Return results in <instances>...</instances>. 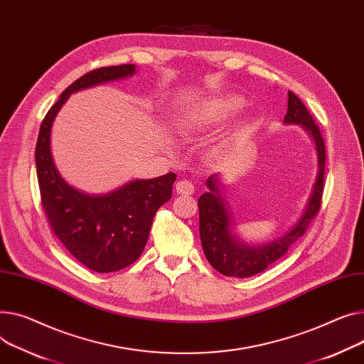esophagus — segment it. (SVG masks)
I'll return each instance as SVG.
<instances>
[{
    "mask_svg": "<svg viewBox=\"0 0 364 364\" xmlns=\"http://www.w3.org/2000/svg\"><path fill=\"white\" fill-rule=\"evenodd\" d=\"M176 191L178 195H193V193H195V186L188 180H181L176 184Z\"/></svg>",
    "mask_w": 364,
    "mask_h": 364,
    "instance_id": "esophagus-1",
    "label": "esophagus"
}]
</instances>
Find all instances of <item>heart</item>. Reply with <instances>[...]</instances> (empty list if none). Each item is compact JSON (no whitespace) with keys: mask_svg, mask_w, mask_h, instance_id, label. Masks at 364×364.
Listing matches in <instances>:
<instances>
[{"mask_svg":"<svg viewBox=\"0 0 364 364\" xmlns=\"http://www.w3.org/2000/svg\"><path fill=\"white\" fill-rule=\"evenodd\" d=\"M245 105V100L238 95H224L218 96V98L206 101L199 108L188 111L180 121V132L183 134L198 132V130H206L210 127H215L218 124L224 123L225 119L232 117L235 112H238ZM247 132V127L245 124L237 126L230 136L224 140V146L240 137H243Z\"/></svg>","mask_w":364,"mask_h":364,"instance_id":"b5f03b06","label":"heart"}]
</instances>
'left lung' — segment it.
<instances>
[{"instance_id":"8db88e82","label":"left lung","mask_w":364,"mask_h":364,"mask_svg":"<svg viewBox=\"0 0 364 364\" xmlns=\"http://www.w3.org/2000/svg\"><path fill=\"white\" fill-rule=\"evenodd\" d=\"M284 124L300 126L313 140L318 156V173L303 213L287 232L271 241L249 245L235 232V221L224 199L221 178L218 174L208 177V191L199 198V232L202 249L208 262L225 277L249 278L260 274L269 264L287 253L289 246L304 234L309 223L318 213L323 191L325 178V144L314 121L293 92H288V109Z\"/></svg>"}]
</instances>
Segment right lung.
Masks as SVG:
<instances>
[{
    "instance_id": "add662e5",
    "label": "right lung",
    "mask_w": 364,
    "mask_h": 364,
    "mask_svg": "<svg viewBox=\"0 0 364 364\" xmlns=\"http://www.w3.org/2000/svg\"><path fill=\"white\" fill-rule=\"evenodd\" d=\"M136 75L134 64L96 68L71 83L46 112L35 151L42 206L54 234L86 268L108 274L132 264L141 255L156 210L173 196L174 173L132 180L102 195L70 186L60 174L51 151V132L58 111L71 93Z\"/></svg>"
}]
</instances>
